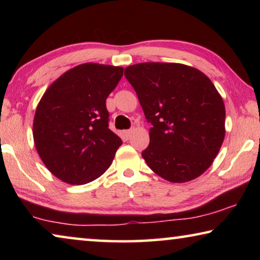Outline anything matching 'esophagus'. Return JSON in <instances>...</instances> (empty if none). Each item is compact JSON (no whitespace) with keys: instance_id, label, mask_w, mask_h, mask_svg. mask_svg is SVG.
I'll return each mask as SVG.
<instances>
[{"instance_id":"34e87169","label":"esophagus","mask_w":260,"mask_h":260,"mask_svg":"<svg viewBox=\"0 0 260 260\" xmlns=\"http://www.w3.org/2000/svg\"><path fill=\"white\" fill-rule=\"evenodd\" d=\"M131 134H132V131H122V132H121V136H122V138H124L125 140H128Z\"/></svg>"}]
</instances>
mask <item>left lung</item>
I'll list each match as a JSON object with an SVG mask.
<instances>
[{
	"label": "left lung",
	"mask_w": 260,
	"mask_h": 260,
	"mask_svg": "<svg viewBox=\"0 0 260 260\" xmlns=\"http://www.w3.org/2000/svg\"><path fill=\"white\" fill-rule=\"evenodd\" d=\"M146 119L148 166L173 183L199 178L212 164L225 139L226 110L212 81L180 63H140L125 69Z\"/></svg>",
	"instance_id": "8db88e82"
}]
</instances>
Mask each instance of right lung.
<instances>
[{
    "label": "right lung",
    "instance_id": "right-lung-1",
    "mask_svg": "<svg viewBox=\"0 0 260 260\" xmlns=\"http://www.w3.org/2000/svg\"><path fill=\"white\" fill-rule=\"evenodd\" d=\"M124 69L80 64L47 88L35 110L33 139L51 174L70 184H85L107 171L121 146L109 128L105 101Z\"/></svg>",
    "mask_w": 260,
    "mask_h": 260
}]
</instances>
